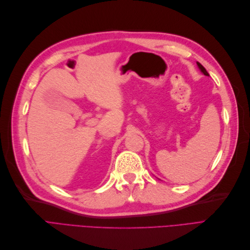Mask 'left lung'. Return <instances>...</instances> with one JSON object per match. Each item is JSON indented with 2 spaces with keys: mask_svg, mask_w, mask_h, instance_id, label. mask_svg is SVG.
<instances>
[{
  "mask_svg": "<svg viewBox=\"0 0 250 250\" xmlns=\"http://www.w3.org/2000/svg\"><path fill=\"white\" fill-rule=\"evenodd\" d=\"M197 65H198V67H199V70L204 74V75H206V76H209V75H208V73L207 72V70L206 69H204V67H203V65L201 64V63H199V62H197Z\"/></svg>",
  "mask_w": 250,
  "mask_h": 250,
  "instance_id": "left-lung-1",
  "label": "left lung"
}]
</instances>
